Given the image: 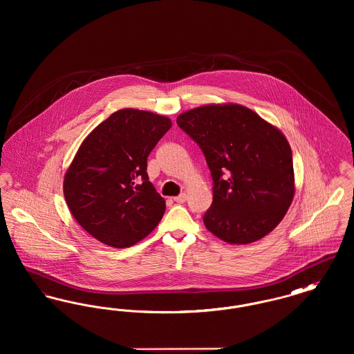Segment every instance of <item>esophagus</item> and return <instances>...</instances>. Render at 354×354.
Wrapping results in <instances>:
<instances>
[{"instance_id":"obj_1","label":"esophagus","mask_w":354,"mask_h":354,"mask_svg":"<svg viewBox=\"0 0 354 354\" xmlns=\"http://www.w3.org/2000/svg\"><path fill=\"white\" fill-rule=\"evenodd\" d=\"M174 201H175L176 203H180V204H182V203H185V201H187V195H185V192H183V194H180L179 196L174 198Z\"/></svg>"}]
</instances>
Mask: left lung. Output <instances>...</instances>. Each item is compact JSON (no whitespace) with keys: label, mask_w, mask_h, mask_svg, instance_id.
<instances>
[{"label":"left lung","mask_w":354,"mask_h":354,"mask_svg":"<svg viewBox=\"0 0 354 354\" xmlns=\"http://www.w3.org/2000/svg\"><path fill=\"white\" fill-rule=\"evenodd\" d=\"M178 126L202 150L214 201L203 221L231 244H250L281 221L295 194L286 136L240 104H209L180 114Z\"/></svg>","instance_id":"obj_1"}]
</instances>
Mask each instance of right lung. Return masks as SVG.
<instances>
[{
    "mask_svg": "<svg viewBox=\"0 0 354 354\" xmlns=\"http://www.w3.org/2000/svg\"><path fill=\"white\" fill-rule=\"evenodd\" d=\"M169 129L166 117L124 109L84 139L65 175L64 194L86 232L124 248L158 225L166 203L149 180L147 158Z\"/></svg>",
    "mask_w": 354,
    "mask_h": 354,
    "instance_id": "obj_1",
    "label": "right lung"
}]
</instances>
